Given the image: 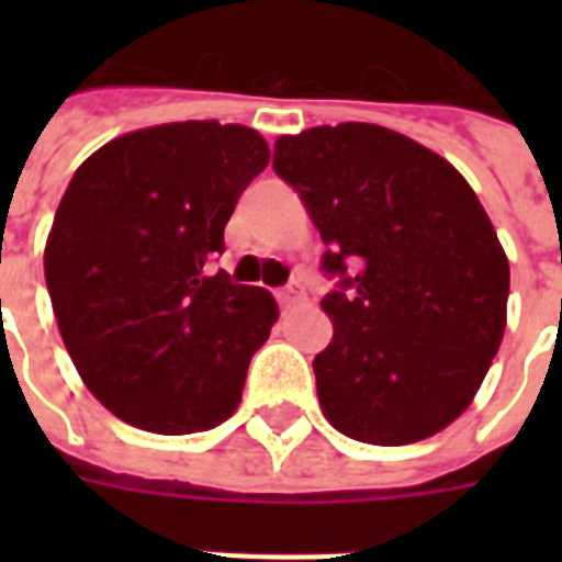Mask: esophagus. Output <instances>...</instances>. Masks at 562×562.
I'll return each mask as SVG.
<instances>
[{
  "mask_svg": "<svg viewBox=\"0 0 562 562\" xmlns=\"http://www.w3.org/2000/svg\"><path fill=\"white\" fill-rule=\"evenodd\" d=\"M300 297H303V285H300V280H291L285 289L277 291V300H280V306H291V303H297Z\"/></svg>",
  "mask_w": 562,
  "mask_h": 562,
  "instance_id": "1",
  "label": "esophagus"
}]
</instances>
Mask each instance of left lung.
<instances>
[{
    "label": "left lung",
    "instance_id": "left-lung-1",
    "mask_svg": "<svg viewBox=\"0 0 562 562\" xmlns=\"http://www.w3.org/2000/svg\"><path fill=\"white\" fill-rule=\"evenodd\" d=\"M273 171L321 229V306L333 341L312 368L341 435L426 440L484 382L507 324L510 268L487 212L452 162L368 125L308 127L273 143Z\"/></svg>",
    "mask_w": 562,
    "mask_h": 562
}]
</instances>
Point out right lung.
Masks as SVG:
<instances>
[{
	"mask_svg": "<svg viewBox=\"0 0 562 562\" xmlns=\"http://www.w3.org/2000/svg\"><path fill=\"white\" fill-rule=\"evenodd\" d=\"M254 127L171 122L81 162L46 241L57 329L92 396L131 426L192 435L238 408L277 303L206 265L268 166Z\"/></svg>",
	"mask_w": 562,
	"mask_h": 562,
	"instance_id": "right-lung-1",
	"label": "right lung"
}]
</instances>
